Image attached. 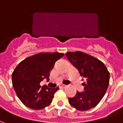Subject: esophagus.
I'll return each instance as SVG.
<instances>
[{"label": "esophagus", "instance_id": "esophagus-1", "mask_svg": "<svg viewBox=\"0 0 123 123\" xmlns=\"http://www.w3.org/2000/svg\"><path fill=\"white\" fill-rule=\"evenodd\" d=\"M60 86L61 87H65L67 86L65 84H60Z\"/></svg>", "mask_w": 123, "mask_h": 123}]
</instances>
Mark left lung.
Wrapping results in <instances>:
<instances>
[{
    "instance_id": "left-lung-1",
    "label": "left lung",
    "mask_w": 123,
    "mask_h": 123,
    "mask_svg": "<svg viewBox=\"0 0 123 123\" xmlns=\"http://www.w3.org/2000/svg\"><path fill=\"white\" fill-rule=\"evenodd\" d=\"M65 55L86 80L82 84L84 91H77L74 97L69 98V104L78 110H89L95 107L105 95L110 73L101 61L83 52H68Z\"/></svg>"
}]
</instances>
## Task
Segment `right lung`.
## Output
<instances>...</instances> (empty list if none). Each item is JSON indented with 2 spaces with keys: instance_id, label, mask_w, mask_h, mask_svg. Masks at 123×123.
Listing matches in <instances>:
<instances>
[{
  "instance_id": "add662e5",
  "label": "right lung",
  "mask_w": 123,
  "mask_h": 123,
  "mask_svg": "<svg viewBox=\"0 0 123 123\" xmlns=\"http://www.w3.org/2000/svg\"><path fill=\"white\" fill-rule=\"evenodd\" d=\"M63 55L59 52H41L26 58L17 66L12 73L13 87L26 106L39 110L50 104L59 87L41 86L40 82L44 78L49 79L54 63Z\"/></svg>"
}]
</instances>
